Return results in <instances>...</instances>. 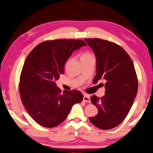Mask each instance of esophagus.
<instances>
[{"label":"esophagus","mask_w":153,"mask_h":153,"mask_svg":"<svg viewBox=\"0 0 153 153\" xmlns=\"http://www.w3.org/2000/svg\"><path fill=\"white\" fill-rule=\"evenodd\" d=\"M83 102H91V100H90V96H89V95H87V94L84 95Z\"/></svg>","instance_id":"obj_1"}]
</instances>
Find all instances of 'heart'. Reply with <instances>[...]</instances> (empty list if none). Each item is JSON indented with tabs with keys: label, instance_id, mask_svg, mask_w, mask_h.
<instances>
[{
	"label": "heart",
	"instance_id": "b5f03b06",
	"mask_svg": "<svg viewBox=\"0 0 153 153\" xmlns=\"http://www.w3.org/2000/svg\"><path fill=\"white\" fill-rule=\"evenodd\" d=\"M90 56H91V55H90L89 53H85L83 55H82L81 57H88Z\"/></svg>",
	"mask_w": 153,
	"mask_h": 153
}]
</instances>
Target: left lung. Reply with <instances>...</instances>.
Returning a JSON list of instances; mask_svg holds the SVG:
<instances>
[{"mask_svg": "<svg viewBox=\"0 0 153 153\" xmlns=\"http://www.w3.org/2000/svg\"><path fill=\"white\" fill-rule=\"evenodd\" d=\"M96 58L94 83L105 80V95L92 96L98 113L89 121L101 129H111L126 119L137 92V78L133 62L127 52L114 42L100 39H85Z\"/></svg>", "mask_w": 153, "mask_h": 153, "instance_id": "1", "label": "left lung"}]
</instances>
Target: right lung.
I'll return each instance as SVG.
<instances>
[{
    "label": "right lung",
    "instance_id": "add662e5",
    "mask_svg": "<svg viewBox=\"0 0 153 153\" xmlns=\"http://www.w3.org/2000/svg\"><path fill=\"white\" fill-rule=\"evenodd\" d=\"M86 46L77 40L42 42L30 53L20 75L19 94L27 112L45 127H56L66 119L72 106L82 102L78 90H61L56 81L64 72V64L74 50Z\"/></svg>",
    "mask_w": 153,
    "mask_h": 153
}]
</instances>
